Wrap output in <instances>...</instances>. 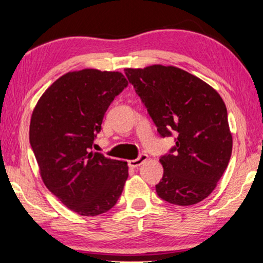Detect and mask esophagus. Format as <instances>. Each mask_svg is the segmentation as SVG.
I'll list each match as a JSON object with an SVG mask.
<instances>
[{
  "mask_svg": "<svg viewBox=\"0 0 263 263\" xmlns=\"http://www.w3.org/2000/svg\"><path fill=\"white\" fill-rule=\"evenodd\" d=\"M148 160V156L147 154H140L138 159H133V160H129V166L130 167H139L140 165H142L145 161Z\"/></svg>",
  "mask_w": 263,
  "mask_h": 263,
  "instance_id": "1",
  "label": "esophagus"
}]
</instances>
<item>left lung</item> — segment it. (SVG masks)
<instances>
[{"mask_svg": "<svg viewBox=\"0 0 263 263\" xmlns=\"http://www.w3.org/2000/svg\"><path fill=\"white\" fill-rule=\"evenodd\" d=\"M124 73L145 104L159 134L177 136L156 185L168 203L190 206L206 199L228 167L232 152L228 110L215 89L174 66L125 68Z\"/></svg>", "mask_w": 263, "mask_h": 263, "instance_id": "8db88e82", "label": "left lung"}]
</instances>
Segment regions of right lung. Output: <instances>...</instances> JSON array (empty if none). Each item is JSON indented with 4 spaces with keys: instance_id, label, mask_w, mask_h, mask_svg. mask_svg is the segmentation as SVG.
I'll return each instance as SVG.
<instances>
[{
    "instance_id": "obj_1",
    "label": "right lung",
    "mask_w": 263,
    "mask_h": 263,
    "mask_svg": "<svg viewBox=\"0 0 263 263\" xmlns=\"http://www.w3.org/2000/svg\"><path fill=\"white\" fill-rule=\"evenodd\" d=\"M127 86L120 71H69L43 93L32 112L30 143L43 182L78 214L105 213L123 192L127 161L91 148L107 107Z\"/></svg>"
}]
</instances>
